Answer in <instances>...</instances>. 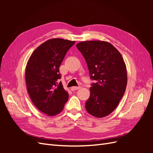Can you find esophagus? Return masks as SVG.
Instances as JSON below:
<instances>
[{
	"label": "esophagus",
	"mask_w": 153,
	"mask_h": 153,
	"mask_svg": "<svg viewBox=\"0 0 153 153\" xmlns=\"http://www.w3.org/2000/svg\"><path fill=\"white\" fill-rule=\"evenodd\" d=\"M80 86H73V87H72L71 88V90L73 91H75V90H77L78 89H80Z\"/></svg>",
	"instance_id": "34e87169"
}]
</instances>
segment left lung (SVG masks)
I'll list each match as a JSON object with an SVG mask.
<instances>
[{"label":"left lung","instance_id":"8db88e82","mask_svg":"<svg viewBox=\"0 0 153 153\" xmlns=\"http://www.w3.org/2000/svg\"><path fill=\"white\" fill-rule=\"evenodd\" d=\"M84 56L90 78L95 80L85 103L88 113L104 117L117 107L127 85L126 68L121 54L106 41H87L76 45Z\"/></svg>","mask_w":153,"mask_h":153}]
</instances>
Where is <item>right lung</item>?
<instances>
[{
  "label": "right lung",
  "instance_id": "obj_1",
  "mask_svg": "<svg viewBox=\"0 0 153 153\" xmlns=\"http://www.w3.org/2000/svg\"><path fill=\"white\" fill-rule=\"evenodd\" d=\"M75 41L55 38L41 45L32 53L25 69L27 89L32 103L41 112L53 116L59 114L68 100L59 67Z\"/></svg>",
  "mask_w": 153,
  "mask_h": 153
}]
</instances>
